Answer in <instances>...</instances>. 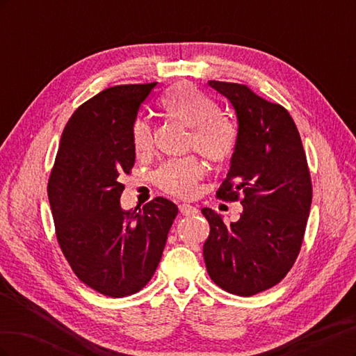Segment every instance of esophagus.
I'll return each instance as SVG.
<instances>
[{"label": "esophagus", "instance_id": "1", "mask_svg": "<svg viewBox=\"0 0 356 356\" xmlns=\"http://www.w3.org/2000/svg\"><path fill=\"white\" fill-rule=\"evenodd\" d=\"M178 208H179V212H181L182 215H186V217H188V215H196V213L199 212L197 208L191 207V204H187V203H181Z\"/></svg>", "mask_w": 356, "mask_h": 356}]
</instances>
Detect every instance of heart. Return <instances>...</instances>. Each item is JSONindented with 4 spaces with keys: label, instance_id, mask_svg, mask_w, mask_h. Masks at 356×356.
I'll use <instances>...</instances> for the list:
<instances>
[{
    "label": "heart",
    "instance_id": "1",
    "mask_svg": "<svg viewBox=\"0 0 356 356\" xmlns=\"http://www.w3.org/2000/svg\"><path fill=\"white\" fill-rule=\"evenodd\" d=\"M163 114L175 123L188 127L187 147L195 148L211 163L227 161L238 144V131L220 106L208 95L190 83H178L160 99ZM132 148L136 157H148L154 148L153 129L139 118L132 126ZM203 166L195 156L170 160L156 172V186L170 196L188 199L195 196Z\"/></svg>",
    "mask_w": 356,
    "mask_h": 356
}]
</instances>
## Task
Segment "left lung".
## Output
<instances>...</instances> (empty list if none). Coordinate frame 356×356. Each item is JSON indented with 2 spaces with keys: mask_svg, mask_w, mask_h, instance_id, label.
<instances>
[{
  "mask_svg": "<svg viewBox=\"0 0 356 356\" xmlns=\"http://www.w3.org/2000/svg\"><path fill=\"white\" fill-rule=\"evenodd\" d=\"M208 83L232 102L239 122L217 197L241 200L243 211L225 224L215 211L202 209L211 229L203 258L220 288L251 297L281 282L297 260L312 204L310 170L297 126L282 105L245 84Z\"/></svg>",
  "mask_w": 356,
  "mask_h": 356,
  "instance_id": "1",
  "label": "left lung"
}]
</instances>
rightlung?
Here are the masks:
<instances>
[{
	"label": "right lung",
	"instance_id": "obj_1",
	"mask_svg": "<svg viewBox=\"0 0 356 356\" xmlns=\"http://www.w3.org/2000/svg\"><path fill=\"white\" fill-rule=\"evenodd\" d=\"M156 86H114L81 104L63 129L49 177L63 257L83 284L114 298L149 282L178 213L165 197L131 211L120 207L122 178L135 165L132 126Z\"/></svg>",
	"mask_w": 356,
	"mask_h": 356
}]
</instances>
